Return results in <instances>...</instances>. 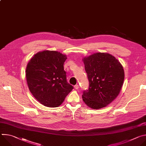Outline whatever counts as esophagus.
Masks as SVG:
<instances>
[{
    "label": "esophagus",
    "instance_id": "34e87169",
    "mask_svg": "<svg viewBox=\"0 0 146 146\" xmlns=\"http://www.w3.org/2000/svg\"><path fill=\"white\" fill-rule=\"evenodd\" d=\"M74 88L76 89V90H78V88H79V86H78V85H76V86H74Z\"/></svg>",
    "mask_w": 146,
    "mask_h": 146
}]
</instances>
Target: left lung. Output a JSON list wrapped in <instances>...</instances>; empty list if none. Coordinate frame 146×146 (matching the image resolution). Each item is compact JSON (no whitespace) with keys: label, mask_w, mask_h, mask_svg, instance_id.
<instances>
[{"label":"left lung","mask_w":146,"mask_h":146,"mask_svg":"<svg viewBox=\"0 0 146 146\" xmlns=\"http://www.w3.org/2000/svg\"><path fill=\"white\" fill-rule=\"evenodd\" d=\"M89 81V88L82 100L93 109L107 106L119 95L124 70L119 60L107 52H96L82 59Z\"/></svg>","instance_id":"left-lung-1"}]
</instances>
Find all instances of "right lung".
<instances>
[{"instance_id":"obj_1","label":"right lung","mask_w":146,"mask_h":146,"mask_svg":"<svg viewBox=\"0 0 146 146\" xmlns=\"http://www.w3.org/2000/svg\"><path fill=\"white\" fill-rule=\"evenodd\" d=\"M66 55L44 50L33 55L27 64L26 78L35 99L48 108L59 106L73 89L66 80L64 65Z\"/></svg>"}]
</instances>
